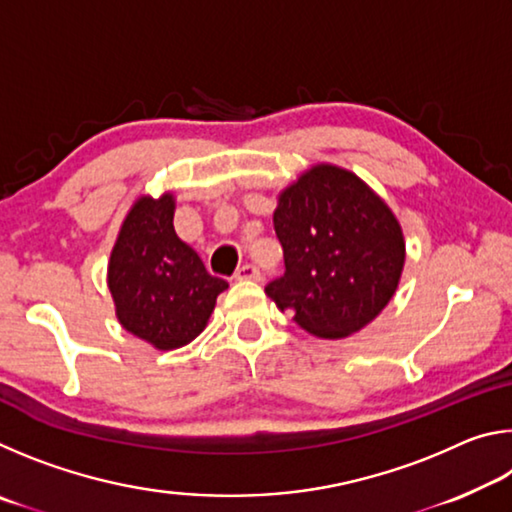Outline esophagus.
Segmentation results:
<instances>
[{
	"mask_svg": "<svg viewBox=\"0 0 512 512\" xmlns=\"http://www.w3.org/2000/svg\"><path fill=\"white\" fill-rule=\"evenodd\" d=\"M262 271H259L257 264H241L237 268V280H259Z\"/></svg>",
	"mask_w": 512,
	"mask_h": 512,
	"instance_id": "obj_1",
	"label": "esophagus"
}]
</instances>
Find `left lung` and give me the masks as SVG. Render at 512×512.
Listing matches in <instances>:
<instances>
[{
    "label": "left lung",
    "instance_id": "1",
    "mask_svg": "<svg viewBox=\"0 0 512 512\" xmlns=\"http://www.w3.org/2000/svg\"><path fill=\"white\" fill-rule=\"evenodd\" d=\"M273 223L284 273L264 291L302 329L341 339L393 298L404 266L402 228L354 173L318 164L280 194Z\"/></svg>",
    "mask_w": 512,
    "mask_h": 512
}]
</instances>
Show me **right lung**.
<instances>
[{"label":"right lung","mask_w":512,"mask_h":512,"mask_svg":"<svg viewBox=\"0 0 512 512\" xmlns=\"http://www.w3.org/2000/svg\"><path fill=\"white\" fill-rule=\"evenodd\" d=\"M117 318L158 350L183 348L203 332L228 282L210 275L173 230V198H140L128 212L108 266Z\"/></svg>","instance_id":"1"}]
</instances>
